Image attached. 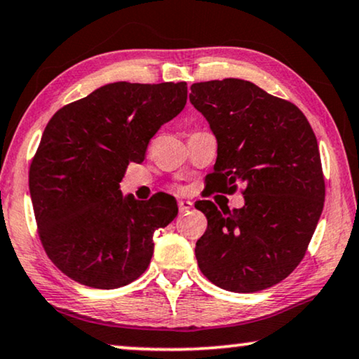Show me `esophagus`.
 Listing matches in <instances>:
<instances>
[{"label": "esophagus", "instance_id": "34e87169", "mask_svg": "<svg viewBox=\"0 0 359 359\" xmlns=\"http://www.w3.org/2000/svg\"><path fill=\"white\" fill-rule=\"evenodd\" d=\"M192 207H194V203H192L191 201H180L178 202V208H180L181 213H186V212L192 210Z\"/></svg>", "mask_w": 359, "mask_h": 359}]
</instances>
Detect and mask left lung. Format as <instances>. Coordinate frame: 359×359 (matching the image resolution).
Wrapping results in <instances>:
<instances>
[{
  "label": "left lung",
  "instance_id": "1",
  "mask_svg": "<svg viewBox=\"0 0 359 359\" xmlns=\"http://www.w3.org/2000/svg\"><path fill=\"white\" fill-rule=\"evenodd\" d=\"M189 101L217 137L213 186L244 184V207L219 212L198 201L207 231L196 244L203 276L249 294L280 283L299 266L324 207L318 141L302 110L250 81L224 79L191 86Z\"/></svg>",
  "mask_w": 359,
  "mask_h": 359
}]
</instances>
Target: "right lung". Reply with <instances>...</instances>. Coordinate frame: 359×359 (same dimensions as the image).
Here are the masks:
<instances>
[{
  "label": "right lung",
  "mask_w": 359,
  "mask_h": 359,
  "mask_svg": "<svg viewBox=\"0 0 359 359\" xmlns=\"http://www.w3.org/2000/svg\"><path fill=\"white\" fill-rule=\"evenodd\" d=\"M187 85L117 81L59 109L29 173L38 234L70 279L117 289L146 271L152 236L178 215L175 197L136 201L120 191L125 170L144 161L151 137L186 106Z\"/></svg>",
  "instance_id": "1"
}]
</instances>
